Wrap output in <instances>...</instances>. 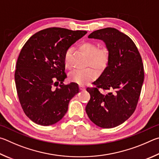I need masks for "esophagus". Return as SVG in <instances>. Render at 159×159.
<instances>
[{
  "mask_svg": "<svg viewBox=\"0 0 159 159\" xmlns=\"http://www.w3.org/2000/svg\"><path fill=\"white\" fill-rule=\"evenodd\" d=\"M80 89L82 90V91H84V90H85V87H84V86H83V85H80Z\"/></svg>",
  "mask_w": 159,
  "mask_h": 159,
  "instance_id": "obj_1",
  "label": "esophagus"
}]
</instances>
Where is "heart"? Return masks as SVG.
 Returning <instances> with one entry per match:
<instances>
[{
  "label": "heart",
  "instance_id": "heart-1",
  "mask_svg": "<svg viewBox=\"0 0 159 159\" xmlns=\"http://www.w3.org/2000/svg\"><path fill=\"white\" fill-rule=\"evenodd\" d=\"M79 49L88 58L87 67L93 68L100 74L107 69L110 59V52L107 47H98L96 43L89 41L80 44ZM72 52V49L68 48L63 54V63L67 69L71 68ZM95 71L91 68H88L85 70L73 71L69 75V80L80 85L87 84L96 78L97 73Z\"/></svg>",
  "mask_w": 159,
  "mask_h": 159
}]
</instances>
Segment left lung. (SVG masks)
<instances>
[{
	"instance_id": "8db88e82",
	"label": "left lung",
	"mask_w": 159,
	"mask_h": 159,
	"mask_svg": "<svg viewBox=\"0 0 159 159\" xmlns=\"http://www.w3.org/2000/svg\"><path fill=\"white\" fill-rule=\"evenodd\" d=\"M89 38L105 42L110 52L107 69L88 87L91 98L86 106L90 120L103 129L126 121L137 107L144 82V67L137 47L129 36L114 28L95 30ZM113 91L101 94L99 89Z\"/></svg>"
}]
</instances>
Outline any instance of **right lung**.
<instances>
[{"instance_id": "add662e5", "label": "right lung", "mask_w": 159, "mask_h": 159, "mask_svg": "<svg viewBox=\"0 0 159 159\" xmlns=\"http://www.w3.org/2000/svg\"><path fill=\"white\" fill-rule=\"evenodd\" d=\"M87 33L49 28L33 35L22 47L16 61L15 84L22 109L35 124L49 126L60 121L70 101L79 93L76 83L63 84L67 77L63 54Z\"/></svg>"}]
</instances>
